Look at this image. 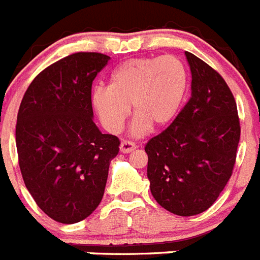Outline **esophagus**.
<instances>
[{
	"label": "esophagus",
	"instance_id": "1",
	"mask_svg": "<svg viewBox=\"0 0 260 260\" xmlns=\"http://www.w3.org/2000/svg\"><path fill=\"white\" fill-rule=\"evenodd\" d=\"M136 144L135 142L132 141H123L120 144V151L121 153H124V154H128L131 153V151H133L136 149Z\"/></svg>",
	"mask_w": 260,
	"mask_h": 260
}]
</instances>
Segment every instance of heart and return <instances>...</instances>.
<instances>
[{
  "mask_svg": "<svg viewBox=\"0 0 260 260\" xmlns=\"http://www.w3.org/2000/svg\"><path fill=\"white\" fill-rule=\"evenodd\" d=\"M188 88L184 63L174 55L131 58L110 76L109 86H97L92 105L102 125L118 133L131 114L132 135L144 136L150 125L165 127L174 120Z\"/></svg>",
  "mask_w": 260,
  "mask_h": 260,
  "instance_id": "1",
  "label": "heart"
}]
</instances>
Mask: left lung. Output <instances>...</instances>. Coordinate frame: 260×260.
I'll return each mask as SVG.
<instances>
[{"instance_id":"1","label":"left lung","mask_w":260,"mask_h":260,"mask_svg":"<svg viewBox=\"0 0 260 260\" xmlns=\"http://www.w3.org/2000/svg\"><path fill=\"white\" fill-rule=\"evenodd\" d=\"M185 55L190 98L145 151L156 202L172 214L191 216L211 207L232 176L241 127L236 100L220 74L189 51Z\"/></svg>"}]
</instances>
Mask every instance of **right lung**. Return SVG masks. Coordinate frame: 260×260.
I'll return each mask as SVG.
<instances>
[{
	"label": "right lung",
	"mask_w": 260,
	"mask_h": 260,
	"mask_svg": "<svg viewBox=\"0 0 260 260\" xmlns=\"http://www.w3.org/2000/svg\"><path fill=\"white\" fill-rule=\"evenodd\" d=\"M110 57L80 51L40 72L16 118V150L35 202L58 223L89 216L105 193L109 166L120 141L93 121L92 84Z\"/></svg>",
	"instance_id": "obj_1"
}]
</instances>
